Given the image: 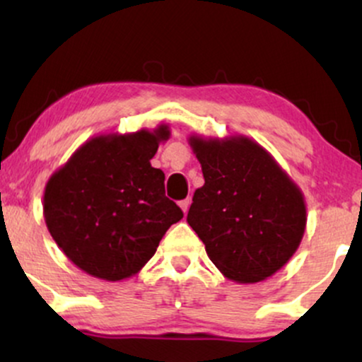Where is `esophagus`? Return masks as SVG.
I'll list each match as a JSON object with an SVG mask.
<instances>
[{
  "mask_svg": "<svg viewBox=\"0 0 362 362\" xmlns=\"http://www.w3.org/2000/svg\"><path fill=\"white\" fill-rule=\"evenodd\" d=\"M178 204H180L182 211H184V214H187V211H189V207H190V199H184V201H180Z\"/></svg>",
  "mask_w": 362,
  "mask_h": 362,
  "instance_id": "obj_1",
  "label": "esophagus"
}]
</instances>
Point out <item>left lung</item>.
Wrapping results in <instances>:
<instances>
[{"mask_svg": "<svg viewBox=\"0 0 362 362\" xmlns=\"http://www.w3.org/2000/svg\"><path fill=\"white\" fill-rule=\"evenodd\" d=\"M204 185L187 223L219 272L238 284L265 281L288 264L306 230L300 185L271 153L243 134H190Z\"/></svg>", "mask_w": 362, "mask_h": 362, "instance_id": "8db88e82", "label": "left lung"}]
</instances>
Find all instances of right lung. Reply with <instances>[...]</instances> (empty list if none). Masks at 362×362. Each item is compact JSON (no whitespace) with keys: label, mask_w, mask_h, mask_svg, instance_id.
<instances>
[{"label":"right lung","mask_w":362,"mask_h":362,"mask_svg":"<svg viewBox=\"0 0 362 362\" xmlns=\"http://www.w3.org/2000/svg\"><path fill=\"white\" fill-rule=\"evenodd\" d=\"M168 124L90 138L49 177L44 219L69 260L90 276H136L184 213L165 195V173L151 167Z\"/></svg>","instance_id":"obj_1"}]
</instances>
